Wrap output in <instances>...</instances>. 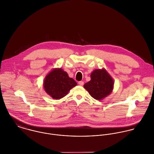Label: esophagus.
Instances as JSON below:
<instances>
[{"label":"esophagus","instance_id":"esophagus-1","mask_svg":"<svg viewBox=\"0 0 154 154\" xmlns=\"http://www.w3.org/2000/svg\"><path fill=\"white\" fill-rule=\"evenodd\" d=\"M79 85H80V86H83V85H84V82H83V81H80V82H79Z\"/></svg>","mask_w":154,"mask_h":154}]
</instances>
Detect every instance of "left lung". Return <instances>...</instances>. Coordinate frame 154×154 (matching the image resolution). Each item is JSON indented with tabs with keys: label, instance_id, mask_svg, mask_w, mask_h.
<instances>
[{
	"label": "left lung",
	"instance_id": "8db88e82",
	"mask_svg": "<svg viewBox=\"0 0 154 154\" xmlns=\"http://www.w3.org/2000/svg\"><path fill=\"white\" fill-rule=\"evenodd\" d=\"M91 78V80L84 85V88L94 99L102 100L112 92L114 82L105 68L93 71Z\"/></svg>",
	"mask_w": 154,
	"mask_h": 154
}]
</instances>
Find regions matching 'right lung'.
Returning a JSON list of instances; mask_svg holds the SVG:
<instances>
[{"instance_id":"obj_1","label":"right lung","mask_w":154,"mask_h":154,"mask_svg":"<svg viewBox=\"0 0 154 154\" xmlns=\"http://www.w3.org/2000/svg\"><path fill=\"white\" fill-rule=\"evenodd\" d=\"M77 85L61 68H54L45 77L43 82L45 91L55 99H60Z\"/></svg>"}]
</instances>
